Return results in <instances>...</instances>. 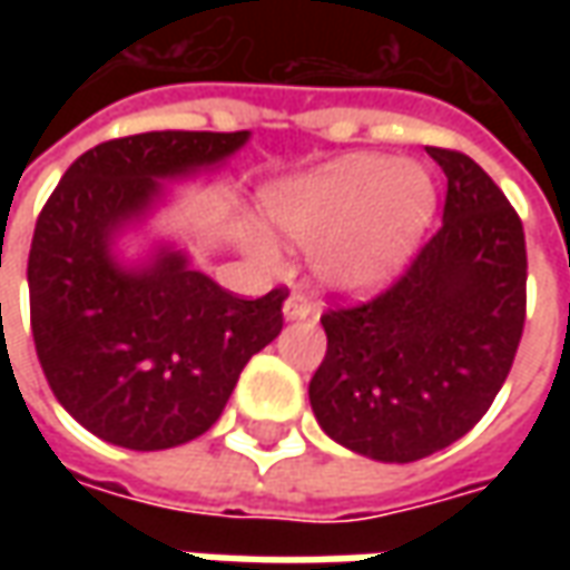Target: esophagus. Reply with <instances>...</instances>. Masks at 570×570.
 <instances>
[{"mask_svg":"<svg viewBox=\"0 0 570 570\" xmlns=\"http://www.w3.org/2000/svg\"><path fill=\"white\" fill-rule=\"evenodd\" d=\"M284 317L286 321H305V317H314V305L308 302V296L293 293V296L284 302Z\"/></svg>","mask_w":570,"mask_h":570,"instance_id":"34e87169","label":"esophagus"}]
</instances>
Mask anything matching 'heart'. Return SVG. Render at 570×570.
<instances>
[{
	"mask_svg": "<svg viewBox=\"0 0 570 570\" xmlns=\"http://www.w3.org/2000/svg\"><path fill=\"white\" fill-rule=\"evenodd\" d=\"M265 216L298 247H311L314 277L333 293H372L400 274L436 210V188L421 167L387 155H347L274 186ZM244 247L262 268L281 249L249 228Z\"/></svg>",
	"mask_w": 570,
	"mask_h": 570,
	"instance_id": "b5f03b06",
	"label": "heart"
}]
</instances>
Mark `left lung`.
Returning a JSON list of instances; mask_svg holds the SVG:
<instances>
[{
	"instance_id": "left-lung-1",
	"label": "left lung",
	"mask_w": 570,
	"mask_h": 570,
	"mask_svg": "<svg viewBox=\"0 0 570 570\" xmlns=\"http://www.w3.org/2000/svg\"><path fill=\"white\" fill-rule=\"evenodd\" d=\"M449 179L442 228L382 296L321 317L308 384L326 436L384 464L461 440L510 375L525 326V232L473 158L433 149Z\"/></svg>"
}]
</instances>
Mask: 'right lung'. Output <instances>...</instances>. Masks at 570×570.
I'll use <instances>...</instances> for the list:
<instances>
[{
    "label": "right lung",
    "instance_id": "obj_1",
    "mask_svg": "<svg viewBox=\"0 0 570 570\" xmlns=\"http://www.w3.org/2000/svg\"><path fill=\"white\" fill-rule=\"evenodd\" d=\"M249 130H151L100 142L69 170L32 235L30 323L51 391L94 436L158 452L216 424L240 370L277 338L286 289L237 298L158 244L125 265L118 235L164 200V183L228 161Z\"/></svg>",
    "mask_w": 570,
    "mask_h": 570
}]
</instances>
